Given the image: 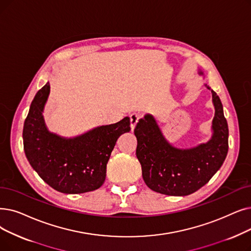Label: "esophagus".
<instances>
[{
	"mask_svg": "<svg viewBox=\"0 0 251 251\" xmlns=\"http://www.w3.org/2000/svg\"><path fill=\"white\" fill-rule=\"evenodd\" d=\"M139 118H140V115L137 113H132L130 115V127H131V130L135 128Z\"/></svg>",
	"mask_w": 251,
	"mask_h": 251,
	"instance_id": "esophagus-1",
	"label": "esophagus"
}]
</instances>
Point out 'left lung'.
<instances>
[{
  "label": "left lung",
  "mask_w": 251,
  "mask_h": 251,
  "mask_svg": "<svg viewBox=\"0 0 251 251\" xmlns=\"http://www.w3.org/2000/svg\"><path fill=\"white\" fill-rule=\"evenodd\" d=\"M198 74L204 75L202 70ZM207 89L209 86L205 85ZM212 135L207 143L189 149L172 146L154 116L146 114L134 129L136 157L147 186L168 196H188L202 188L219 170L228 150V128L222 101L213 90Z\"/></svg>",
  "instance_id": "obj_1"
}]
</instances>
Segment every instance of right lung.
<instances>
[{
	"label": "right lung",
	"instance_id": "obj_1",
	"mask_svg": "<svg viewBox=\"0 0 251 251\" xmlns=\"http://www.w3.org/2000/svg\"><path fill=\"white\" fill-rule=\"evenodd\" d=\"M49 93L47 82L31 101L25 121L24 149L30 166L60 193L82 194L100 189L117 139L130 131V118L75 137L60 136L49 131L43 116Z\"/></svg>",
	"mask_w": 251,
	"mask_h": 251
}]
</instances>
